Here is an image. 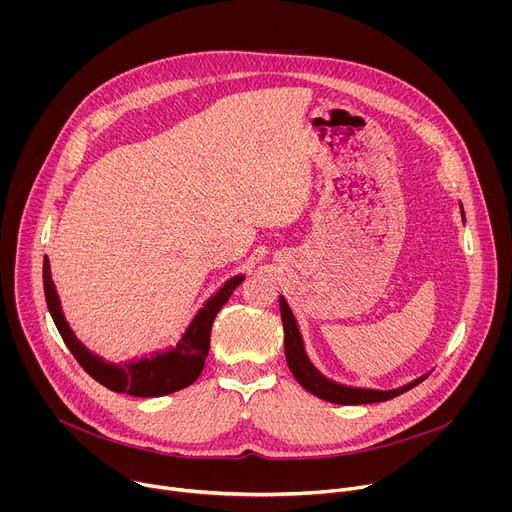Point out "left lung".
<instances>
[{"label": "left lung", "mask_w": 512, "mask_h": 512, "mask_svg": "<svg viewBox=\"0 0 512 512\" xmlns=\"http://www.w3.org/2000/svg\"><path fill=\"white\" fill-rule=\"evenodd\" d=\"M464 216V210H462ZM279 312H281V322H283V344H285V360L287 367L291 371V375L296 377V381L310 391L312 395L336 403V405H367V403H381V401H389L409 389H413L415 385H419L421 381L427 379V375L399 387V389H391V391H379V389H360V387H348V385H340L330 381L328 377H324L306 354L304 348V340L298 328V322L291 314L287 302L283 296H279Z\"/></svg>", "instance_id": "obj_1"}]
</instances>
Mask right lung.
<instances>
[{
	"mask_svg": "<svg viewBox=\"0 0 512 512\" xmlns=\"http://www.w3.org/2000/svg\"><path fill=\"white\" fill-rule=\"evenodd\" d=\"M44 296L48 304V312L68 346L79 360L81 367L103 387L115 391V393H127L133 397H162L176 393L188 385H192L202 369H204V360L208 354L210 346V328L212 322L221 310L231 294L233 289L245 279V275H235L225 285L216 291L214 296L198 310L186 332L182 334L180 342L174 348L168 350H156L148 356L125 360V362H107L105 358L93 354L77 336L70 330L62 306L56 294V287L50 275V261L48 257L44 259Z\"/></svg>",
	"mask_w": 512,
	"mask_h": 512,
	"instance_id": "1",
	"label": "right lung"
}]
</instances>
